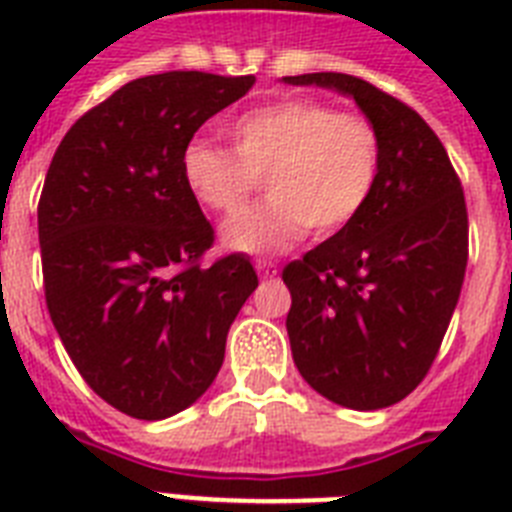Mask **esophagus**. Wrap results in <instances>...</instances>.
I'll list each match as a JSON object with an SVG mask.
<instances>
[{"label":"esophagus","mask_w":512,"mask_h":512,"mask_svg":"<svg viewBox=\"0 0 512 512\" xmlns=\"http://www.w3.org/2000/svg\"><path fill=\"white\" fill-rule=\"evenodd\" d=\"M255 268L257 273H260V279H273V276H276V265H273L271 260H257Z\"/></svg>","instance_id":"obj_1"}]
</instances>
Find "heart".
Returning <instances> with one entry per match:
<instances>
[{
  "mask_svg": "<svg viewBox=\"0 0 512 512\" xmlns=\"http://www.w3.org/2000/svg\"><path fill=\"white\" fill-rule=\"evenodd\" d=\"M231 151L191 140L180 175L193 199L217 215L240 214L266 177L272 201L225 223V247L268 255L311 231L327 236L356 220L372 199L382 164L380 132L366 116L337 114L324 100L287 98L236 116Z\"/></svg>",
  "mask_w": 512,
  "mask_h": 512,
  "instance_id": "heart-1",
  "label": "heart"
}]
</instances>
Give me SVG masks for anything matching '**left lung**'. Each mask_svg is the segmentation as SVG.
<instances>
[{
	"mask_svg": "<svg viewBox=\"0 0 512 512\" xmlns=\"http://www.w3.org/2000/svg\"><path fill=\"white\" fill-rule=\"evenodd\" d=\"M356 100L377 127L382 164L364 212L284 268L287 335L303 380L332 404H398L436 358L468 265L460 177L425 119L348 74L284 76Z\"/></svg>",
	"mask_w": 512,
	"mask_h": 512,
	"instance_id": "left-lung-1",
	"label": "left lung"
}]
</instances>
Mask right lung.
I'll return each mask as SVG.
<instances>
[{
	"label": "right lung",
	"instance_id": "obj_1",
	"mask_svg": "<svg viewBox=\"0 0 512 512\" xmlns=\"http://www.w3.org/2000/svg\"><path fill=\"white\" fill-rule=\"evenodd\" d=\"M255 76L132 79L60 140L39 199L47 311L84 382L135 420L183 412L220 372L255 292L244 255L201 268L215 231L180 154Z\"/></svg>",
	"mask_w": 512,
	"mask_h": 512
}]
</instances>
